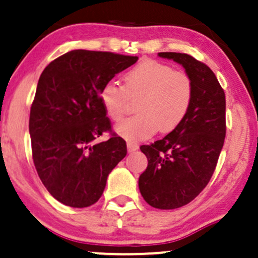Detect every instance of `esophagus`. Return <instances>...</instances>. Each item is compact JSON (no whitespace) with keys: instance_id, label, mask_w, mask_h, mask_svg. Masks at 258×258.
<instances>
[{"instance_id":"1","label":"esophagus","mask_w":258,"mask_h":258,"mask_svg":"<svg viewBox=\"0 0 258 258\" xmlns=\"http://www.w3.org/2000/svg\"><path fill=\"white\" fill-rule=\"evenodd\" d=\"M139 146L137 143H133V142H128L127 143V150H128V153H133L136 152V150H138Z\"/></svg>"}]
</instances>
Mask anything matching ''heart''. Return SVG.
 <instances>
[{"mask_svg": "<svg viewBox=\"0 0 258 258\" xmlns=\"http://www.w3.org/2000/svg\"><path fill=\"white\" fill-rule=\"evenodd\" d=\"M193 98L190 75L155 60H144L132 68L123 76V86L106 82L99 92L106 115L115 122L123 119L130 99H138L139 114L115 127L117 135L128 142L148 139L159 130L173 131L185 119Z\"/></svg>", "mask_w": 258, "mask_h": 258, "instance_id": "b5f03b06", "label": "heart"}]
</instances>
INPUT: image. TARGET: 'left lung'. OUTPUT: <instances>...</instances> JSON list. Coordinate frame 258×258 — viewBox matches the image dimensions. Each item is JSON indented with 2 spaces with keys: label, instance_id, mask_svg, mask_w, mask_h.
I'll use <instances>...</instances> for the list:
<instances>
[{
  "label": "left lung",
  "instance_id": "1",
  "mask_svg": "<svg viewBox=\"0 0 258 258\" xmlns=\"http://www.w3.org/2000/svg\"><path fill=\"white\" fill-rule=\"evenodd\" d=\"M159 57L182 65L194 82V98L182 123L160 141L142 146L148 159L139 176L142 197L155 209H178L199 195L211 179L226 137V96L207 67L185 53Z\"/></svg>",
  "mask_w": 258,
  "mask_h": 258
}]
</instances>
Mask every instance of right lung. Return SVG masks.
Here are the masks:
<instances>
[{
    "label": "right lung",
    "mask_w": 258,
    "mask_h": 258,
    "mask_svg": "<svg viewBox=\"0 0 258 258\" xmlns=\"http://www.w3.org/2000/svg\"><path fill=\"white\" fill-rule=\"evenodd\" d=\"M138 57L75 49L51 61L41 74L29 120L37 174L54 199L70 207L99 200L112 168L126 156L99 92ZM104 132L112 137L98 144Z\"/></svg>",
    "instance_id": "obj_1"
}]
</instances>
